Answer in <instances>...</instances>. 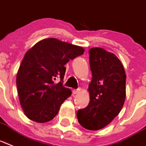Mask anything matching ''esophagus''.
Segmentation results:
<instances>
[{"mask_svg":"<svg viewBox=\"0 0 146 146\" xmlns=\"http://www.w3.org/2000/svg\"><path fill=\"white\" fill-rule=\"evenodd\" d=\"M80 91V89H77V90H72V93L74 94V95H76V94H78V92Z\"/></svg>","mask_w":146,"mask_h":146,"instance_id":"esophagus-1","label":"esophagus"}]
</instances>
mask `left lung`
Returning <instances> with one entry per match:
<instances>
[{"label": "left lung", "mask_w": 146, "mask_h": 146, "mask_svg": "<svg viewBox=\"0 0 146 146\" xmlns=\"http://www.w3.org/2000/svg\"><path fill=\"white\" fill-rule=\"evenodd\" d=\"M89 53L92 76L88 89L90 103L78 110L77 117L82 127L97 131L121 111L126 96V74L121 61L113 53L101 48H92Z\"/></svg>", "instance_id": "obj_1"}]
</instances>
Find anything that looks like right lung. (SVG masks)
<instances>
[{"instance_id": "right-lung-1", "label": "right lung", "mask_w": 146, "mask_h": 146, "mask_svg": "<svg viewBox=\"0 0 146 146\" xmlns=\"http://www.w3.org/2000/svg\"><path fill=\"white\" fill-rule=\"evenodd\" d=\"M84 49L54 38H44L25 54L16 76L19 101L25 115L44 123L58 113L60 106L72 95L62 86L65 65L84 54ZM60 78L58 84L54 80Z\"/></svg>"}]
</instances>
